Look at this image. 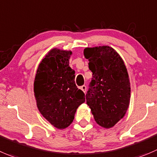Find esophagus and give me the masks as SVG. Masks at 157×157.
<instances>
[{
	"instance_id": "obj_1",
	"label": "esophagus",
	"mask_w": 157,
	"mask_h": 157,
	"mask_svg": "<svg viewBox=\"0 0 157 157\" xmlns=\"http://www.w3.org/2000/svg\"><path fill=\"white\" fill-rule=\"evenodd\" d=\"M80 89H81L82 90L83 92H84L85 93H86V86H81V87H80Z\"/></svg>"
}]
</instances>
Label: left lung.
<instances>
[{
	"label": "left lung",
	"instance_id": "1",
	"mask_svg": "<svg viewBox=\"0 0 157 157\" xmlns=\"http://www.w3.org/2000/svg\"><path fill=\"white\" fill-rule=\"evenodd\" d=\"M92 72L86 104L97 124L109 129L124 117L130 102V82L124 62L118 52L108 45L86 48Z\"/></svg>",
	"mask_w": 157,
	"mask_h": 157
}]
</instances>
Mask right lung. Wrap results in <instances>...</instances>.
<instances>
[{
	"label": "right lung",
	"instance_id": "add662e5",
	"mask_svg": "<svg viewBox=\"0 0 157 157\" xmlns=\"http://www.w3.org/2000/svg\"><path fill=\"white\" fill-rule=\"evenodd\" d=\"M71 51L52 48L40 62L34 82L38 110L55 128L68 127L85 94L75 82V71L69 66Z\"/></svg>",
	"mask_w": 157,
	"mask_h": 157
}]
</instances>
